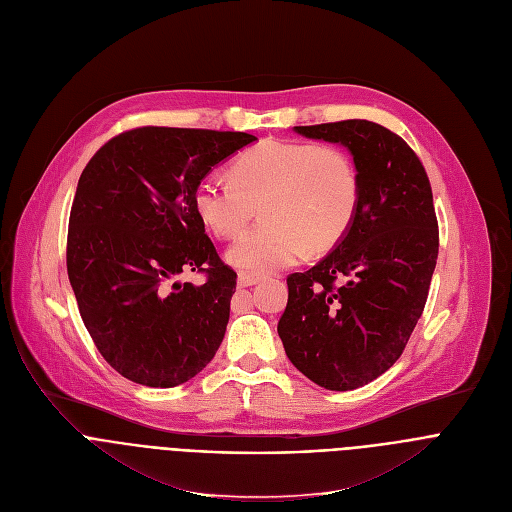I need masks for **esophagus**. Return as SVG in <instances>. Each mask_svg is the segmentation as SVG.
Here are the masks:
<instances>
[{"instance_id":"obj_1","label":"esophagus","mask_w":512,"mask_h":512,"mask_svg":"<svg viewBox=\"0 0 512 512\" xmlns=\"http://www.w3.org/2000/svg\"><path fill=\"white\" fill-rule=\"evenodd\" d=\"M261 280V276L259 274H253V271H241V274H238V286H253V284H257Z\"/></svg>"}]
</instances>
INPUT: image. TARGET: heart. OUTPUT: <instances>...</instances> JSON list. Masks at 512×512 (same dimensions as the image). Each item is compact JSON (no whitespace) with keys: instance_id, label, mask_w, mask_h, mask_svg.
<instances>
[{"instance_id":"1","label":"heart","mask_w":512,"mask_h":512,"mask_svg":"<svg viewBox=\"0 0 512 512\" xmlns=\"http://www.w3.org/2000/svg\"><path fill=\"white\" fill-rule=\"evenodd\" d=\"M228 177L197 183L193 210L210 232L234 238L259 206L263 222L228 249V261L253 274L292 265L306 247L333 249L358 214V166L337 146L267 140L238 154Z\"/></svg>"}]
</instances>
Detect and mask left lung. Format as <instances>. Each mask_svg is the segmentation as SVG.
I'll use <instances>...</instances> for the list:
<instances>
[{"instance_id": "8db88e82", "label": "left lung", "mask_w": 512, "mask_h": 512, "mask_svg": "<svg viewBox=\"0 0 512 512\" xmlns=\"http://www.w3.org/2000/svg\"><path fill=\"white\" fill-rule=\"evenodd\" d=\"M294 129L346 146L362 193L342 243L309 271L288 276L278 333L304 377L329 391H352L399 360L422 317L438 257L432 189L416 152L379 123Z\"/></svg>"}]
</instances>
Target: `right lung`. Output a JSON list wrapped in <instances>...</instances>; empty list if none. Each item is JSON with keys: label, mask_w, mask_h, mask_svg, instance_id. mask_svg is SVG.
Here are the masks:
<instances>
[{"label": "right lung", "mask_w": 512, "mask_h": 512, "mask_svg": "<svg viewBox=\"0 0 512 512\" xmlns=\"http://www.w3.org/2000/svg\"><path fill=\"white\" fill-rule=\"evenodd\" d=\"M245 131L135 127L82 170L67 228V276L96 350L146 387H177L218 352L236 274L193 210L212 166L255 142ZM183 270L207 276L181 285Z\"/></svg>", "instance_id": "right-lung-1"}]
</instances>
